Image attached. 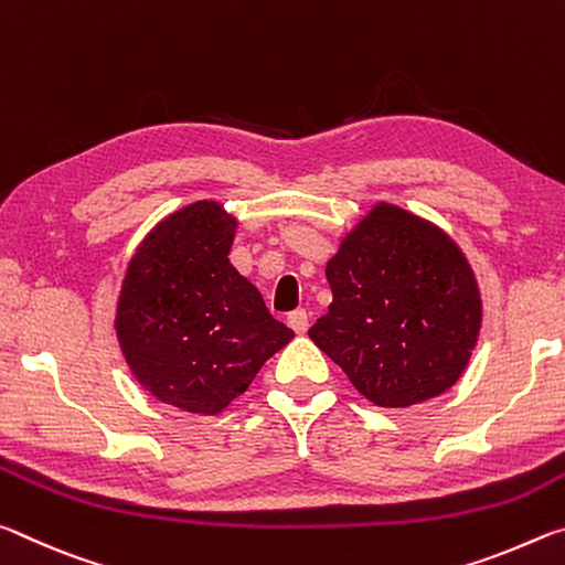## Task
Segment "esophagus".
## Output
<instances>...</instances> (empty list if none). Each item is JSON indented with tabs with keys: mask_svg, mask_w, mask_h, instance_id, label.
Listing matches in <instances>:
<instances>
[{
	"mask_svg": "<svg viewBox=\"0 0 565 565\" xmlns=\"http://www.w3.org/2000/svg\"><path fill=\"white\" fill-rule=\"evenodd\" d=\"M286 323H289L294 333H306V329H309V313H306L303 309H296L289 313V319H286Z\"/></svg>",
	"mask_w": 565,
	"mask_h": 565,
	"instance_id": "1",
	"label": "esophagus"
}]
</instances>
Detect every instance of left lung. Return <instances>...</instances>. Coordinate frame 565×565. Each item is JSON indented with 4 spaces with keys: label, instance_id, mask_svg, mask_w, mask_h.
<instances>
[{
    "label": "left lung",
    "instance_id": "obj_1",
    "mask_svg": "<svg viewBox=\"0 0 565 565\" xmlns=\"http://www.w3.org/2000/svg\"><path fill=\"white\" fill-rule=\"evenodd\" d=\"M333 301L309 339L381 408L446 394L483 323L476 274L451 236L408 209L376 202L327 262Z\"/></svg>",
    "mask_w": 565,
    "mask_h": 565
}]
</instances>
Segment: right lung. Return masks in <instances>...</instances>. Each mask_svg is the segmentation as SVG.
I'll return each instance as SVG.
<instances>
[{"label": "right lung", "mask_w": 565, "mask_h": 565, "mask_svg": "<svg viewBox=\"0 0 565 565\" xmlns=\"http://www.w3.org/2000/svg\"><path fill=\"white\" fill-rule=\"evenodd\" d=\"M236 228L214 199L181 206L141 238L121 279V356L147 394L186 414H222L294 339L228 262Z\"/></svg>", "instance_id": "add662e5"}]
</instances>
